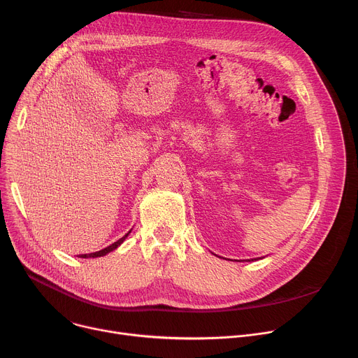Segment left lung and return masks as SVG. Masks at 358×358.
<instances>
[{
	"mask_svg": "<svg viewBox=\"0 0 358 358\" xmlns=\"http://www.w3.org/2000/svg\"><path fill=\"white\" fill-rule=\"evenodd\" d=\"M252 260H253V259H252Z\"/></svg>",
	"mask_w": 358,
	"mask_h": 358,
	"instance_id": "1",
	"label": "left lung"
}]
</instances>
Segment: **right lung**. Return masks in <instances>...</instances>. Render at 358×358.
Here are the masks:
<instances>
[{"mask_svg":"<svg viewBox=\"0 0 358 358\" xmlns=\"http://www.w3.org/2000/svg\"><path fill=\"white\" fill-rule=\"evenodd\" d=\"M129 233H127L124 237H121V239H119L117 242H115V243H112L110 246H108V248H105V249H102V250H99V252H95V253H88V255H79V257H83V259H88V257H101V256H105L106 253H109V252H112V250H115L119 245H121L124 241H125V237L128 236Z\"/></svg>","mask_w":358,"mask_h":358,"instance_id":"add662e5","label":"right lung"}]
</instances>
